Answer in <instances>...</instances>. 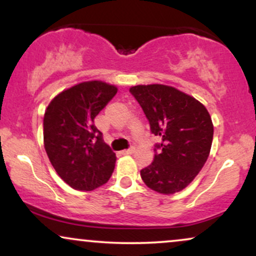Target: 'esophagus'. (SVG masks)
<instances>
[{
    "label": "esophagus",
    "mask_w": 256,
    "mask_h": 256,
    "mask_svg": "<svg viewBox=\"0 0 256 256\" xmlns=\"http://www.w3.org/2000/svg\"><path fill=\"white\" fill-rule=\"evenodd\" d=\"M134 152V146H131V148L125 149V150H122V155H130V154H132V152Z\"/></svg>",
    "instance_id": "esophagus-1"
}]
</instances>
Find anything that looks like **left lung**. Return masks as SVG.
Masks as SVG:
<instances>
[{"instance_id": "obj_1", "label": "left lung", "mask_w": 256, "mask_h": 256, "mask_svg": "<svg viewBox=\"0 0 256 256\" xmlns=\"http://www.w3.org/2000/svg\"><path fill=\"white\" fill-rule=\"evenodd\" d=\"M131 95L144 112L150 132L160 136L154 160L140 171L146 186L174 194L188 186L207 161L213 140L210 113L192 96L161 84L137 85Z\"/></svg>"}]
</instances>
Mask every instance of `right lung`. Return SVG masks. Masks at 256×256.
<instances>
[{
    "label": "right lung",
    "mask_w": 256,
    "mask_h": 256,
    "mask_svg": "<svg viewBox=\"0 0 256 256\" xmlns=\"http://www.w3.org/2000/svg\"><path fill=\"white\" fill-rule=\"evenodd\" d=\"M116 91L104 82H84L58 94L44 113V148L55 171L73 189L91 192L107 183L114 171L116 154L94 119Z\"/></svg>",
    "instance_id": "right-lung-1"
}]
</instances>
